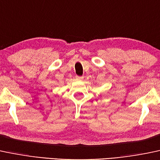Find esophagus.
<instances>
[{"instance_id": "esophagus-1", "label": "esophagus", "mask_w": 160, "mask_h": 160, "mask_svg": "<svg viewBox=\"0 0 160 160\" xmlns=\"http://www.w3.org/2000/svg\"><path fill=\"white\" fill-rule=\"evenodd\" d=\"M75 78H76V80L81 81V80L83 79V77H82V76H78V75H76V76H75Z\"/></svg>"}]
</instances>
